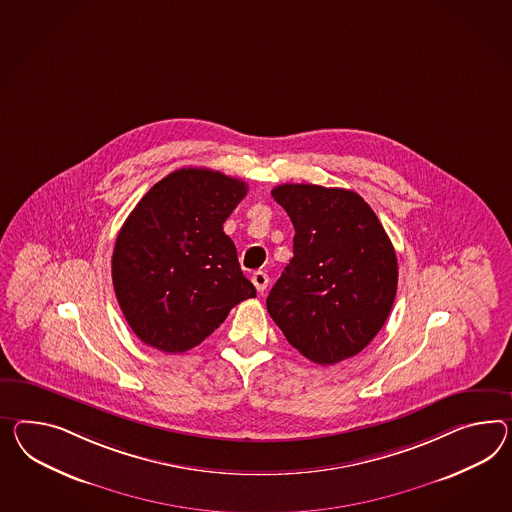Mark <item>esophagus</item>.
Returning <instances> with one entry per match:
<instances>
[{
	"instance_id": "34e87169",
	"label": "esophagus",
	"mask_w": 512,
	"mask_h": 512,
	"mask_svg": "<svg viewBox=\"0 0 512 512\" xmlns=\"http://www.w3.org/2000/svg\"><path fill=\"white\" fill-rule=\"evenodd\" d=\"M252 284H254V288L258 289L260 293H263V291L267 289V284H269V276L265 275L263 271H256V273L252 275Z\"/></svg>"
}]
</instances>
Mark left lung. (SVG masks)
Here are the masks:
<instances>
[{"label":"left lung","mask_w":512,"mask_h":512,"mask_svg":"<svg viewBox=\"0 0 512 512\" xmlns=\"http://www.w3.org/2000/svg\"><path fill=\"white\" fill-rule=\"evenodd\" d=\"M271 195L288 213L295 237L267 312L302 356L321 366L338 364L366 349L390 315L394 245L354 191L284 184Z\"/></svg>","instance_id":"obj_1"}]
</instances>
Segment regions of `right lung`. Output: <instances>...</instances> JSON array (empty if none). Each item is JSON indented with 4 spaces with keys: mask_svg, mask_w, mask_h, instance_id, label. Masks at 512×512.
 <instances>
[{
    "mask_svg": "<svg viewBox=\"0 0 512 512\" xmlns=\"http://www.w3.org/2000/svg\"><path fill=\"white\" fill-rule=\"evenodd\" d=\"M245 195L243 180L187 167L154 185L122 224L111 260L113 288L146 345L189 351L236 304L256 297L223 230Z\"/></svg>",
    "mask_w": 512,
    "mask_h": 512,
    "instance_id": "add662e5",
    "label": "right lung"
}]
</instances>
